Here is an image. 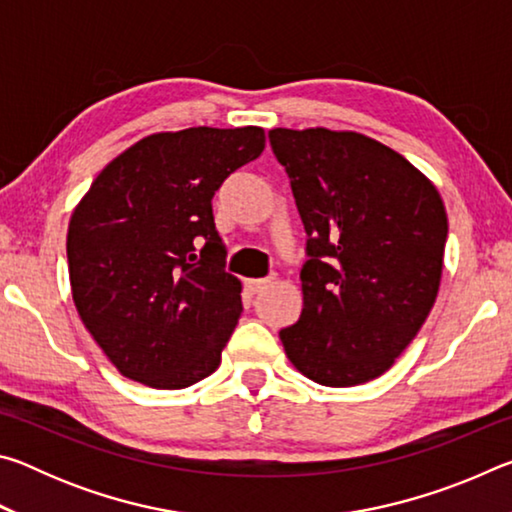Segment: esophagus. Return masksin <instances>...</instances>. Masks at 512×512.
Returning a JSON list of instances; mask_svg holds the SVG:
<instances>
[{"label":"esophagus","instance_id":"34e87169","mask_svg":"<svg viewBox=\"0 0 512 512\" xmlns=\"http://www.w3.org/2000/svg\"><path fill=\"white\" fill-rule=\"evenodd\" d=\"M268 284H271V277H262V280H246V289L250 293H259V291H264Z\"/></svg>","mask_w":512,"mask_h":512}]
</instances>
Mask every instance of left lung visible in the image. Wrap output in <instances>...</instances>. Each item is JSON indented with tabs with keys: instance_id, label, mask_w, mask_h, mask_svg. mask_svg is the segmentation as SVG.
<instances>
[{
	"instance_id": "1",
	"label": "left lung",
	"mask_w": 512,
	"mask_h": 512,
	"mask_svg": "<svg viewBox=\"0 0 512 512\" xmlns=\"http://www.w3.org/2000/svg\"><path fill=\"white\" fill-rule=\"evenodd\" d=\"M305 225V307L284 352L323 386L379 377L438 296L447 214L427 178L388 146L327 128L268 131Z\"/></svg>"
}]
</instances>
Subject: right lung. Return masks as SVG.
Returning <instances> with one entry per match:
<instances>
[{"instance_id":"add662e5","label":"right lung","mask_w":512,"mask_h":512,"mask_svg":"<svg viewBox=\"0 0 512 512\" xmlns=\"http://www.w3.org/2000/svg\"><path fill=\"white\" fill-rule=\"evenodd\" d=\"M264 144L257 126L149 135L117 155L74 210L72 296L124 377L176 391L219 368L244 307L212 198Z\"/></svg>"}]
</instances>
